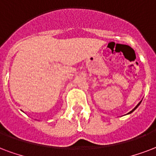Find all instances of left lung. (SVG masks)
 <instances>
[{
    "label": "left lung",
    "mask_w": 156,
    "mask_h": 156,
    "mask_svg": "<svg viewBox=\"0 0 156 156\" xmlns=\"http://www.w3.org/2000/svg\"><path fill=\"white\" fill-rule=\"evenodd\" d=\"M140 103H141V101H140V103H139V104H138V105H136V107L134 108H133V109L132 110V111H131V112H129V113H127V114H130V113H132V112H133V111H135V110L136 109V108H137V107H138V106H139V105H140Z\"/></svg>",
    "instance_id": "8db88e82"
}]
</instances>
